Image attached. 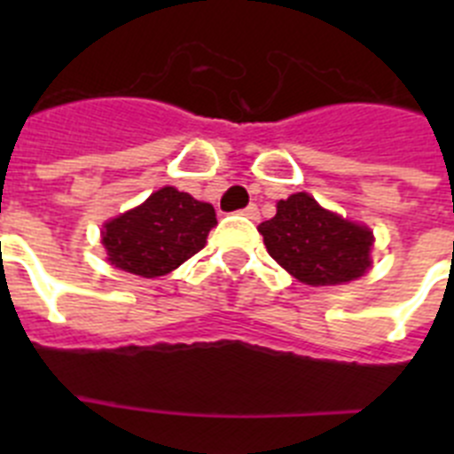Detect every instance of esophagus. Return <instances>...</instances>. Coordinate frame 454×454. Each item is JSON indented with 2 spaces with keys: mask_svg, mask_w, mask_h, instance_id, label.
Listing matches in <instances>:
<instances>
[{
  "mask_svg": "<svg viewBox=\"0 0 454 454\" xmlns=\"http://www.w3.org/2000/svg\"><path fill=\"white\" fill-rule=\"evenodd\" d=\"M240 214L247 215V218H252V220H256V218H259V208H256V204H250V207L243 208Z\"/></svg>",
  "mask_w": 454,
  "mask_h": 454,
  "instance_id": "esophagus-1",
  "label": "esophagus"
}]
</instances>
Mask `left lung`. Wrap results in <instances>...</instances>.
I'll return each mask as SVG.
<instances>
[{"instance_id":"left-lung-1","label":"left lung","mask_w":454,"mask_h":454,"mask_svg":"<svg viewBox=\"0 0 454 454\" xmlns=\"http://www.w3.org/2000/svg\"><path fill=\"white\" fill-rule=\"evenodd\" d=\"M259 234L268 254L309 286L352 282L371 268L372 231L323 208L309 192L279 200Z\"/></svg>"}]
</instances>
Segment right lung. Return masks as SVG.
I'll return each instance as SVG.
<instances>
[{"instance_id": "add662e5", "label": "right lung", "mask_w": 454, "mask_h": 454, "mask_svg": "<svg viewBox=\"0 0 454 454\" xmlns=\"http://www.w3.org/2000/svg\"><path fill=\"white\" fill-rule=\"evenodd\" d=\"M218 223L211 204L172 186L140 207L104 223L102 246L111 266L140 277H161L198 254Z\"/></svg>"}]
</instances>
